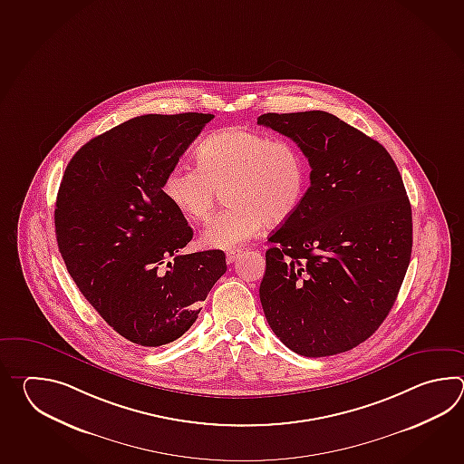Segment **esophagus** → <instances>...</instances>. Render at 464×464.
Segmentation results:
<instances>
[{
    "label": "esophagus",
    "instance_id": "34e87169",
    "mask_svg": "<svg viewBox=\"0 0 464 464\" xmlns=\"http://www.w3.org/2000/svg\"><path fill=\"white\" fill-rule=\"evenodd\" d=\"M242 254V250H228L227 254H226V260H227V264H234L237 258L240 256Z\"/></svg>",
    "mask_w": 464,
    "mask_h": 464
}]
</instances>
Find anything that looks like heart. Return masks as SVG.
Returning a JSON list of instances; mask_svg holds the SVG:
<instances>
[{
  "label": "heart",
  "instance_id": "b5f03b06",
  "mask_svg": "<svg viewBox=\"0 0 464 464\" xmlns=\"http://www.w3.org/2000/svg\"><path fill=\"white\" fill-rule=\"evenodd\" d=\"M198 166L178 162L162 180V194L188 220H206L226 188L227 208L204 228L212 248H234L256 237L264 224H280L305 196L308 164L300 148L266 132L227 128L204 139Z\"/></svg>",
  "mask_w": 464,
  "mask_h": 464
}]
</instances>
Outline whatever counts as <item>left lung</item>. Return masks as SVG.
Here are the masks:
<instances>
[{
  "label": "left lung",
  "instance_id": "left-lung-1",
  "mask_svg": "<svg viewBox=\"0 0 464 464\" xmlns=\"http://www.w3.org/2000/svg\"><path fill=\"white\" fill-rule=\"evenodd\" d=\"M256 124L292 139L312 168L300 206L268 238L266 322L298 355L343 353L383 324L410 266L403 179L378 140L325 111L266 112Z\"/></svg>",
  "mask_w": 464,
  "mask_h": 464
}]
</instances>
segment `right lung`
<instances>
[{
	"mask_svg": "<svg viewBox=\"0 0 464 464\" xmlns=\"http://www.w3.org/2000/svg\"><path fill=\"white\" fill-rule=\"evenodd\" d=\"M214 114L129 119L72 156L54 226L81 294L119 335L140 346L178 340L226 274V254H180L194 236L162 194L169 169Z\"/></svg>",
	"mask_w": 464,
	"mask_h": 464,
	"instance_id": "obj_1",
	"label": "right lung"
}]
</instances>
